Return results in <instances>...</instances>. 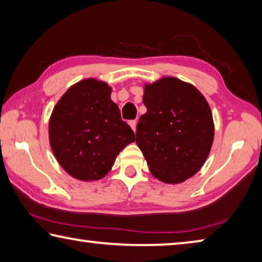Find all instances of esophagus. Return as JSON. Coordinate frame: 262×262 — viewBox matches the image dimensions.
<instances>
[{
  "mask_svg": "<svg viewBox=\"0 0 262 262\" xmlns=\"http://www.w3.org/2000/svg\"><path fill=\"white\" fill-rule=\"evenodd\" d=\"M136 125H137V121H136V120H132V121H129V126L132 127V129L134 130V133L136 132Z\"/></svg>",
  "mask_w": 262,
  "mask_h": 262,
  "instance_id": "34e87169",
  "label": "esophagus"
}]
</instances>
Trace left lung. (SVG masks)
<instances>
[{
    "label": "left lung",
    "instance_id": "8db88e82",
    "mask_svg": "<svg viewBox=\"0 0 262 262\" xmlns=\"http://www.w3.org/2000/svg\"><path fill=\"white\" fill-rule=\"evenodd\" d=\"M147 113L136 127V144L151 174L165 184H180L205 164L214 141L209 105L192 84L163 77L144 85Z\"/></svg>",
    "mask_w": 262,
    "mask_h": 262
}]
</instances>
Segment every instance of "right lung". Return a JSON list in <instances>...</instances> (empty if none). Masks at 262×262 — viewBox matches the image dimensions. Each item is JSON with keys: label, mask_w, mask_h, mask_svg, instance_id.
<instances>
[{"label": "right lung", "mask_w": 262, "mask_h": 262, "mask_svg": "<svg viewBox=\"0 0 262 262\" xmlns=\"http://www.w3.org/2000/svg\"><path fill=\"white\" fill-rule=\"evenodd\" d=\"M111 92L107 83L82 79L64 92L52 112L48 134L53 154L78 180L104 178L119 152L135 141Z\"/></svg>", "instance_id": "obj_1"}]
</instances>
